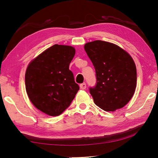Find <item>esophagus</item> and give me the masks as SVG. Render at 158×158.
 <instances>
[{
	"mask_svg": "<svg viewBox=\"0 0 158 158\" xmlns=\"http://www.w3.org/2000/svg\"><path fill=\"white\" fill-rule=\"evenodd\" d=\"M80 88L81 89H85L86 88V83H83L81 84H80Z\"/></svg>",
	"mask_w": 158,
	"mask_h": 158,
	"instance_id": "1",
	"label": "esophagus"
}]
</instances>
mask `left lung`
Listing matches in <instances>:
<instances>
[{
  "label": "left lung",
  "mask_w": 158,
  "mask_h": 158,
  "mask_svg": "<svg viewBox=\"0 0 158 158\" xmlns=\"http://www.w3.org/2000/svg\"><path fill=\"white\" fill-rule=\"evenodd\" d=\"M84 49L96 70V84L89 88L94 102L106 111L122 108L135 94L136 69L132 57L113 43H87Z\"/></svg>",
  "instance_id": "obj_1"
}]
</instances>
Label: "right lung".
Returning <instances> with one entry per match:
<instances>
[{"label":"right lung","instance_id":"1","mask_svg":"<svg viewBox=\"0 0 158 158\" xmlns=\"http://www.w3.org/2000/svg\"><path fill=\"white\" fill-rule=\"evenodd\" d=\"M75 54L71 46L56 44L29 64L25 74L26 89L36 109L58 116L70 106L79 89L69 64Z\"/></svg>","mask_w":158,"mask_h":158}]
</instances>
